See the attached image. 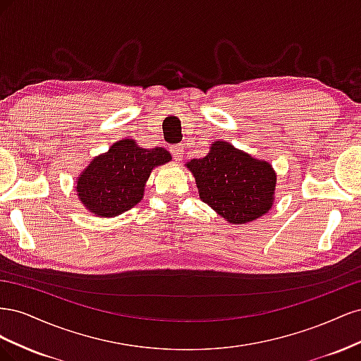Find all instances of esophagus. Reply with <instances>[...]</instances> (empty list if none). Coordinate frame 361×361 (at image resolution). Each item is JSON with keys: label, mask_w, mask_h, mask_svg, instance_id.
<instances>
[{"label": "esophagus", "mask_w": 361, "mask_h": 361, "mask_svg": "<svg viewBox=\"0 0 361 361\" xmlns=\"http://www.w3.org/2000/svg\"><path fill=\"white\" fill-rule=\"evenodd\" d=\"M170 152H171L173 158L176 161H180L183 158V147L182 146H171Z\"/></svg>", "instance_id": "esophagus-1"}]
</instances>
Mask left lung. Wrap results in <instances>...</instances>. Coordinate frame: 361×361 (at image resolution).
<instances>
[{
  "mask_svg": "<svg viewBox=\"0 0 361 361\" xmlns=\"http://www.w3.org/2000/svg\"><path fill=\"white\" fill-rule=\"evenodd\" d=\"M187 167L200 199L228 223L244 224L268 212L274 200L276 173L271 164L251 158L226 141H215L202 159Z\"/></svg>",
  "mask_w": 361,
  "mask_h": 361,
  "instance_id": "left-lung-1",
  "label": "left lung"
}]
</instances>
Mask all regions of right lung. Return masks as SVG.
<instances>
[{
    "mask_svg": "<svg viewBox=\"0 0 361 361\" xmlns=\"http://www.w3.org/2000/svg\"><path fill=\"white\" fill-rule=\"evenodd\" d=\"M170 159L162 147L141 149L134 140L117 141L81 173L76 192L93 214L116 216L141 200L152 169Z\"/></svg>",
    "mask_w": 361,
    "mask_h": 361,
    "instance_id": "add662e5",
    "label": "right lung"
}]
</instances>
